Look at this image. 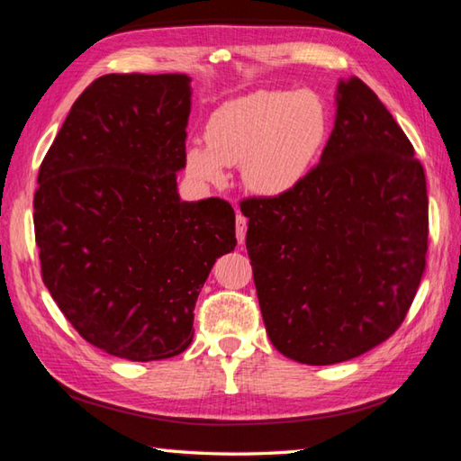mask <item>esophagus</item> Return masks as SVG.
<instances>
[{"mask_svg": "<svg viewBox=\"0 0 461 461\" xmlns=\"http://www.w3.org/2000/svg\"><path fill=\"white\" fill-rule=\"evenodd\" d=\"M246 231H248V220L241 213H238L236 215V238H238V244L240 246H244Z\"/></svg>", "mask_w": 461, "mask_h": 461, "instance_id": "34e87169", "label": "esophagus"}]
</instances>
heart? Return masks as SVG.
I'll use <instances>...</instances> for the list:
<instances>
[{
  "label": "heart",
  "instance_id": "b5f03b06",
  "mask_svg": "<svg viewBox=\"0 0 461 461\" xmlns=\"http://www.w3.org/2000/svg\"><path fill=\"white\" fill-rule=\"evenodd\" d=\"M324 131V106L312 92H249L209 114L205 145L185 149V171L202 185H220L225 167L241 165V181L252 194L278 197L303 179Z\"/></svg>",
  "mask_w": 461,
  "mask_h": 461
}]
</instances>
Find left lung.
<instances>
[{
  "instance_id": "obj_1",
  "label": "left lung",
  "mask_w": 461,
  "mask_h": 461,
  "mask_svg": "<svg viewBox=\"0 0 461 461\" xmlns=\"http://www.w3.org/2000/svg\"><path fill=\"white\" fill-rule=\"evenodd\" d=\"M321 161L288 194L241 202L266 332L284 357L334 365L399 329L428 254V187L375 92L339 80Z\"/></svg>"
}]
</instances>
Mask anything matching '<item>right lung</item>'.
<instances>
[{
	"instance_id": "1",
	"label": "right lung",
	"mask_w": 461,
	"mask_h": 461,
	"mask_svg": "<svg viewBox=\"0 0 461 461\" xmlns=\"http://www.w3.org/2000/svg\"><path fill=\"white\" fill-rule=\"evenodd\" d=\"M189 113L187 74H106L77 98L40 167L41 278L80 337L113 357L183 353L215 259L238 244L228 202L177 194Z\"/></svg>"
}]
</instances>
